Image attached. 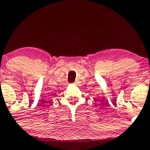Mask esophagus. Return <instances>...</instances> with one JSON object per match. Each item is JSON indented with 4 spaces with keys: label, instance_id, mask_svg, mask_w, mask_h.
<instances>
[{
    "label": "esophagus",
    "instance_id": "esophagus-1",
    "mask_svg": "<svg viewBox=\"0 0 150 150\" xmlns=\"http://www.w3.org/2000/svg\"><path fill=\"white\" fill-rule=\"evenodd\" d=\"M76 83H77V82H75V83H73V84H76Z\"/></svg>",
    "mask_w": 150,
    "mask_h": 150
}]
</instances>
